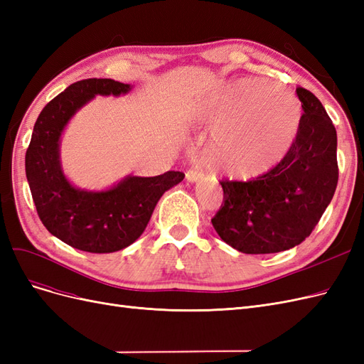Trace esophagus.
<instances>
[{"mask_svg": "<svg viewBox=\"0 0 364 364\" xmlns=\"http://www.w3.org/2000/svg\"><path fill=\"white\" fill-rule=\"evenodd\" d=\"M203 178V171L199 167H193L190 170H186V181L190 182H197L199 179Z\"/></svg>", "mask_w": 364, "mask_h": 364, "instance_id": "esophagus-1", "label": "esophagus"}]
</instances>
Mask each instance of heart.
Returning a JSON list of instances; mask_svg holds the SVG:
<instances>
[{
  "instance_id": "heart-1",
  "label": "heart",
  "mask_w": 364,
  "mask_h": 364,
  "mask_svg": "<svg viewBox=\"0 0 364 364\" xmlns=\"http://www.w3.org/2000/svg\"><path fill=\"white\" fill-rule=\"evenodd\" d=\"M258 82L243 79L232 83L197 114L202 123L217 126L213 153L235 178H255L272 170L287 155L301 126V105L289 87L272 82L273 90L252 100L249 95Z\"/></svg>"
}]
</instances>
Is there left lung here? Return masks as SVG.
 I'll return each instance as SVG.
<instances>
[{"label": "left lung", "instance_id": "left-lung-1", "mask_svg": "<svg viewBox=\"0 0 364 364\" xmlns=\"http://www.w3.org/2000/svg\"><path fill=\"white\" fill-rule=\"evenodd\" d=\"M296 94L304 114L282 161L247 182L220 181L223 202L211 223L225 243L243 253H277L301 245L336 193V127L313 92L297 86Z\"/></svg>", "mask_w": 364, "mask_h": 364}]
</instances>
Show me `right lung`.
<instances>
[{"mask_svg":"<svg viewBox=\"0 0 364 364\" xmlns=\"http://www.w3.org/2000/svg\"><path fill=\"white\" fill-rule=\"evenodd\" d=\"M130 85L112 79H85L42 109L26 153V174L41 222L48 232L71 247L111 253L130 246L144 232L161 196L185 174L167 171L155 178L129 176L100 193L77 190L59 162V138L70 118L94 95H119Z\"/></svg>","mask_w":364,"mask_h":364,"instance_id":"1","label":"right lung"}]
</instances>
